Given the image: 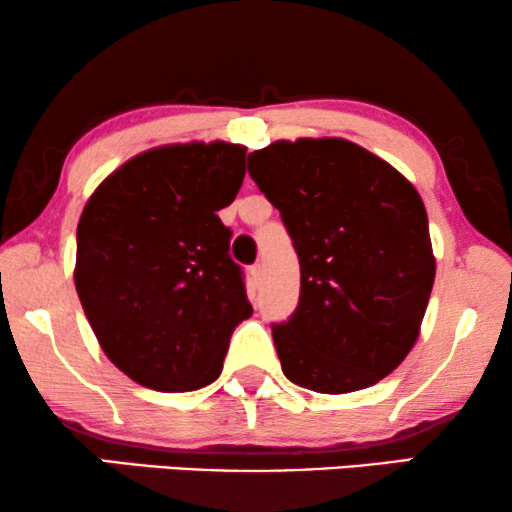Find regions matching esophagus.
Segmentation results:
<instances>
[{"mask_svg":"<svg viewBox=\"0 0 512 512\" xmlns=\"http://www.w3.org/2000/svg\"><path fill=\"white\" fill-rule=\"evenodd\" d=\"M263 261H256L254 265H251V279H254V284H261L263 279Z\"/></svg>","mask_w":512,"mask_h":512,"instance_id":"1","label":"esophagus"}]
</instances>
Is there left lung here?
<instances>
[{
	"label": "left lung",
	"mask_w": 512,
	"mask_h": 512,
	"mask_svg": "<svg viewBox=\"0 0 512 512\" xmlns=\"http://www.w3.org/2000/svg\"><path fill=\"white\" fill-rule=\"evenodd\" d=\"M249 177L279 209L300 263V298L272 324L284 375L319 394L373 387L415 345L436 261L419 193L347 139L275 142Z\"/></svg>",
	"instance_id": "obj_1"
}]
</instances>
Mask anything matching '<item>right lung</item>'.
I'll use <instances>...</instances> for the list:
<instances>
[{"label":"right lung","instance_id":"add662e5","mask_svg":"<svg viewBox=\"0 0 512 512\" xmlns=\"http://www.w3.org/2000/svg\"><path fill=\"white\" fill-rule=\"evenodd\" d=\"M247 149L146 151L93 193L76 228V293L104 354L158 391H195L223 370L254 307L219 209L235 200Z\"/></svg>","mask_w":512,"mask_h":512}]
</instances>
